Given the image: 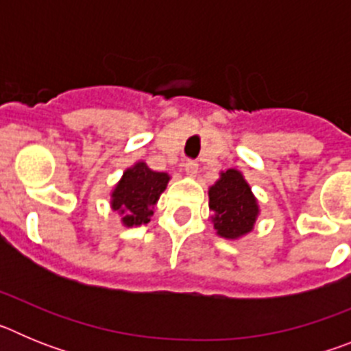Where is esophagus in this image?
<instances>
[{"instance_id":"34e87169","label":"esophagus","mask_w":351,"mask_h":351,"mask_svg":"<svg viewBox=\"0 0 351 351\" xmlns=\"http://www.w3.org/2000/svg\"><path fill=\"white\" fill-rule=\"evenodd\" d=\"M184 172H186V176H190V178H195V176H197V172H198V163L197 161H193V160H188L184 163Z\"/></svg>"}]
</instances>
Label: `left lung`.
Masks as SVG:
<instances>
[{"instance_id": "left-lung-1", "label": "left lung", "mask_w": 351, "mask_h": 351, "mask_svg": "<svg viewBox=\"0 0 351 351\" xmlns=\"http://www.w3.org/2000/svg\"><path fill=\"white\" fill-rule=\"evenodd\" d=\"M209 209L216 234L225 239H239L250 234L260 209L250 184L239 170L228 169L209 188Z\"/></svg>"}]
</instances>
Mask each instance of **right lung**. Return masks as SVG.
<instances>
[{
  "instance_id": "add662e5",
  "label": "right lung",
  "mask_w": 351,
  "mask_h": 351,
  "mask_svg": "<svg viewBox=\"0 0 351 351\" xmlns=\"http://www.w3.org/2000/svg\"><path fill=\"white\" fill-rule=\"evenodd\" d=\"M169 181V173L154 172L144 161H137L123 172V178L110 193V207L121 214V223L128 228L145 225L151 221Z\"/></svg>"
}]
</instances>
